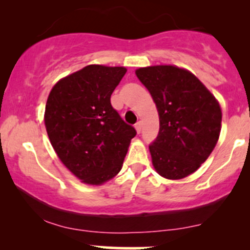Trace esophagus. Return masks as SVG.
Returning a JSON list of instances; mask_svg holds the SVG:
<instances>
[{
	"label": "esophagus",
	"mask_w": 250,
	"mask_h": 250,
	"mask_svg": "<svg viewBox=\"0 0 250 250\" xmlns=\"http://www.w3.org/2000/svg\"><path fill=\"white\" fill-rule=\"evenodd\" d=\"M135 129H136L137 134L141 133V129H142V125H141V122H137L136 125H135Z\"/></svg>",
	"instance_id": "obj_1"
}]
</instances>
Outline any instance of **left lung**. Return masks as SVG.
<instances>
[{"instance_id": "left-lung-1", "label": "left lung", "mask_w": 250, "mask_h": 250, "mask_svg": "<svg viewBox=\"0 0 250 250\" xmlns=\"http://www.w3.org/2000/svg\"><path fill=\"white\" fill-rule=\"evenodd\" d=\"M135 73L159 111V135L149 146L154 168L166 179H183L196 171L216 146L222 121L219 102L182 68L153 65Z\"/></svg>"}]
</instances>
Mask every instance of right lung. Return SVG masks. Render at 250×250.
<instances>
[{
  "label": "right lung",
  "mask_w": 250,
  "mask_h": 250,
  "mask_svg": "<svg viewBox=\"0 0 250 250\" xmlns=\"http://www.w3.org/2000/svg\"><path fill=\"white\" fill-rule=\"evenodd\" d=\"M127 69L90 64L51 89L44 123L57 156L77 179L102 185L121 170L136 135L110 103Z\"/></svg>",
  "instance_id": "right-lung-1"
}]
</instances>
